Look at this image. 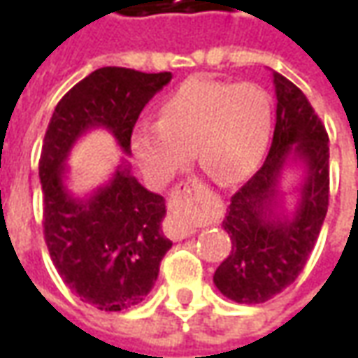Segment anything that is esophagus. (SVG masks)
I'll list each match as a JSON object with an SVG mask.
<instances>
[{
    "label": "esophagus",
    "mask_w": 358,
    "mask_h": 358,
    "mask_svg": "<svg viewBox=\"0 0 358 358\" xmlns=\"http://www.w3.org/2000/svg\"><path fill=\"white\" fill-rule=\"evenodd\" d=\"M197 186H201L197 180L184 182V184H180L178 186V192H189L192 187H197ZM192 234H195L194 226H176V228H174V238H176V240H184V238L192 236Z\"/></svg>",
    "instance_id": "34e87169"
}]
</instances>
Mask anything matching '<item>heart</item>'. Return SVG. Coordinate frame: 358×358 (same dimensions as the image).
<instances>
[{
	"mask_svg": "<svg viewBox=\"0 0 358 358\" xmlns=\"http://www.w3.org/2000/svg\"><path fill=\"white\" fill-rule=\"evenodd\" d=\"M272 99L257 84L189 78L159 109V120H140L132 151L155 184L189 161L192 148L215 178H248L263 159L272 132Z\"/></svg>",
	"mask_w": 358,
	"mask_h": 358,
	"instance_id": "obj_1",
	"label": "heart"
}]
</instances>
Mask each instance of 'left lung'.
<instances>
[{"label":"left lung","instance_id":"left-lung-1","mask_svg":"<svg viewBox=\"0 0 358 358\" xmlns=\"http://www.w3.org/2000/svg\"><path fill=\"white\" fill-rule=\"evenodd\" d=\"M276 128L263 166L232 195L222 226L232 251L213 276L228 299L257 305L295 282L320 234L330 194L328 134L293 82L272 73ZM289 162L303 169L292 215L281 205L279 178Z\"/></svg>","mask_w":358,"mask_h":358}]
</instances>
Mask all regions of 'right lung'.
<instances>
[{"label":"right lung","instance_id":"obj_1","mask_svg":"<svg viewBox=\"0 0 358 358\" xmlns=\"http://www.w3.org/2000/svg\"><path fill=\"white\" fill-rule=\"evenodd\" d=\"M171 73L148 74L103 66L63 95L43 138L40 182L43 236L69 289L99 310L140 305L159 276L172 241L163 234L164 197L141 186L128 161L92 195L69 192L66 157L84 134L105 128L130 155V138L143 107L171 82Z\"/></svg>","mask_w":358,"mask_h":358}]
</instances>
